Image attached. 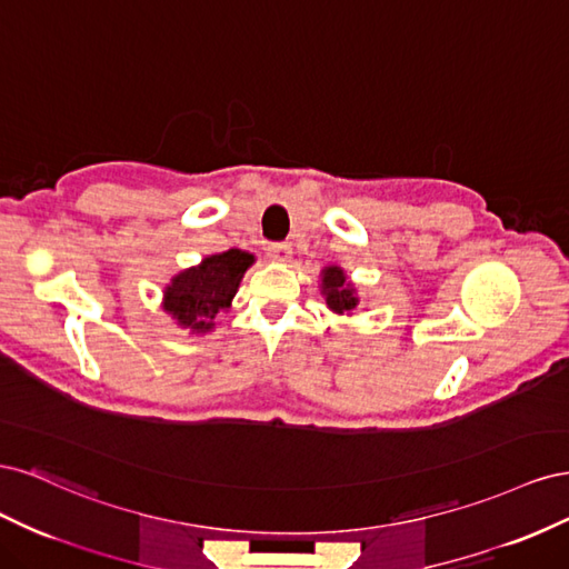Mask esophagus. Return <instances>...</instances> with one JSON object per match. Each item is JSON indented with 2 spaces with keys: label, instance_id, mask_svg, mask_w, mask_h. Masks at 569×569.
<instances>
[{
  "label": "esophagus",
  "instance_id": "esophagus-1",
  "mask_svg": "<svg viewBox=\"0 0 569 569\" xmlns=\"http://www.w3.org/2000/svg\"><path fill=\"white\" fill-rule=\"evenodd\" d=\"M268 258H270V261L284 263V261H289V258H291V247H289L287 242L270 244V247H268Z\"/></svg>",
  "mask_w": 569,
  "mask_h": 569
}]
</instances>
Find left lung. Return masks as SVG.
Listing matches in <instances>:
<instances>
[{"label": "left lung", "instance_id": "obj_1", "mask_svg": "<svg viewBox=\"0 0 569 569\" xmlns=\"http://www.w3.org/2000/svg\"><path fill=\"white\" fill-rule=\"evenodd\" d=\"M322 291L327 297V306H330L335 313H347L351 308H356L358 299L353 297V287L347 282L339 268L322 270Z\"/></svg>", "mask_w": 569, "mask_h": 569}]
</instances>
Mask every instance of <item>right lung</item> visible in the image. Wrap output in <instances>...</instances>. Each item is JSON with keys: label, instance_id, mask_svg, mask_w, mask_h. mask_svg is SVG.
<instances>
[{"label": "right lung", "instance_id": "add662e5", "mask_svg": "<svg viewBox=\"0 0 569 569\" xmlns=\"http://www.w3.org/2000/svg\"><path fill=\"white\" fill-rule=\"evenodd\" d=\"M251 263L253 256L239 249L203 258L201 266L180 272L166 289V311L182 327H192V332H209Z\"/></svg>", "mask_w": 569, "mask_h": 569}]
</instances>
